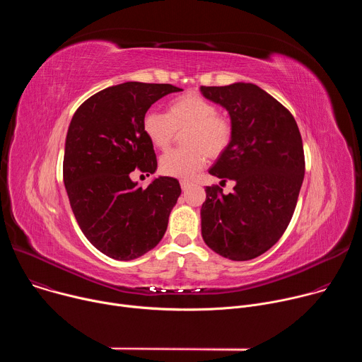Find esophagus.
Wrapping results in <instances>:
<instances>
[{
    "instance_id": "obj_1",
    "label": "esophagus",
    "mask_w": 362,
    "mask_h": 362,
    "mask_svg": "<svg viewBox=\"0 0 362 362\" xmlns=\"http://www.w3.org/2000/svg\"><path fill=\"white\" fill-rule=\"evenodd\" d=\"M192 185H193V183H192V182H189V180H182V182H180L182 190H187V189H189Z\"/></svg>"
}]
</instances>
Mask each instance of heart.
<instances>
[{"label": "heart", "mask_w": 362, "mask_h": 362, "mask_svg": "<svg viewBox=\"0 0 362 362\" xmlns=\"http://www.w3.org/2000/svg\"><path fill=\"white\" fill-rule=\"evenodd\" d=\"M143 133L156 148H166L176 132L182 136L185 148L170 150L160 159V170L166 176L187 179L208 160L218 159L229 148L233 139V124L229 117L218 115V107L196 93L173 98L166 115L147 112L143 117Z\"/></svg>", "instance_id": "b5f03b06"}]
</instances>
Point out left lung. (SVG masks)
<instances>
[{"mask_svg": "<svg viewBox=\"0 0 362 362\" xmlns=\"http://www.w3.org/2000/svg\"><path fill=\"white\" fill-rule=\"evenodd\" d=\"M200 91L225 107L233 124L232 143L209 173L236 183L229 194L206 187L202 236L221 256L249 261L271 249L292 219L305 175L300 133L289 110L256 84Z\"/></svg>", "mask_w": 362, "mask_h": 362, "instance_id": "obj_1", "label": "left lung"}]
</instances>
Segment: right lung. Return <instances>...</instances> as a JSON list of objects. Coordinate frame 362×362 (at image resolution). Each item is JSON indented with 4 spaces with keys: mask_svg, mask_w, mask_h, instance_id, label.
Returning <instances> with one entry per match:
<instances>
[{
    "mask_svg": "<svg viewBox=\"0 0 362 362\" xmlns=\"http://www.w3.org/2000/svg\"><path fill=\"white\" fill-rule=\"evenodd\" d=\"M176 91L172 84L112 86L87 98L69 126L63 177L70 206L88 242L116 261L136 259L162 240L182 193L173 177L146 189L130 179L134 169L156 172L141 123L153 103Z\"/></svg>",
    "mask_w": 362,
    "mask_h": 362,
    "instance_id": "add662e5",
    "label": "right lung"
}]
</instances>
